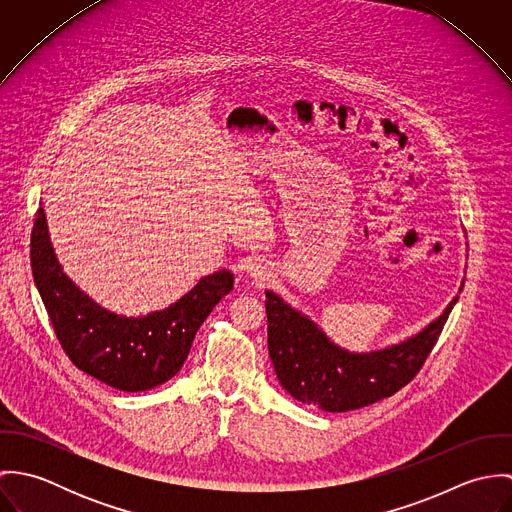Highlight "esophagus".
Listing matches in <instances>:
<instances>
[{"label": "esophagus", "mask_w": 512, "mask_h": 512, "mask_svg": "<svg viewBox=\"0 0 512 512\" xmlns=\"http://www.w3.org/2000/svg\"><path fill=\"white\" fill-rule=\"evenodd\" d=\"M246 272L254 278V280H266L270 276V268L268 264L262 260V258H252L248 264H246Z\"/></svg>", "instance_id": "obj_1"}]
</instances>
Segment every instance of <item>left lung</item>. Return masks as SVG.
<instances>
[{
	"mask_svg": "<svg viewBox=\"0 0 512 512\" xmlns=\"http://www.w3.org/2000/svg\"><path fill=\"white\" fill-rule=\"evenodd\" d=\"M459 297L416 337L366 355L333 345L317 325L266 292L268 353L280 384L295 400L325 412H349L396 394L412 382L438 343Z\"/></svg>",
	"mask_w": 512,
	"mask_h": 512,
	"instance_id": "left-lung-1",
	"label": "left lung"
}]
</instances>
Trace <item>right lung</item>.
I'll return each instance as SVG.
<instances>
[{
	"label": "right lung",
	"mask_w": 512,
	"mask_h": 512,
	"mask_svg": "<svg viewBox=\"0 0 512 512\" xmlns=\"http://www.w3.org/2000/svg\"><path fill=\"white\" fill-rule=\"evenodd\" d=\"M31 270L71 363L124 392L149 390L175 376L199 327L234 284V276L220 270L163 311L136 319L110 313L63 274L49 242L43 209H37L31 230Z\"/></svg>",
	"instance_id": "obj_1"
}]
</instances>
